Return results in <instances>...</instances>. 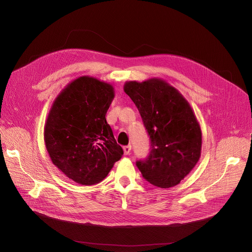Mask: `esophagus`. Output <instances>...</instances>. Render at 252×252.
Wrapping results in <instances>:
<instances>
[{
	"label": "esophagus",
	"instance_id": "obj_1",
	"mask_svg": "<svg viewBox=\"0 0 252 252\" xmlns=\"http://www.w3.org/2000/svg\"><path fill=\"white\" fill-rule=\"evenodd\" d=\"M130 150H132V146H130V145L124 146V152H125V155H129Z\"/></svg>",
	"mask_w": 252,
	"mask_h": 252
}]
</instances>
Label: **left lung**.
<instances>
[{"mask_svg": "<svg viewBox=\"0 0 252 252\" xmlns=\"http://www.w3.org/2000/svg\"><path fill=\"white\" fill-rule=\"evenodd\" d=\"M124 90L137 106L150 138L148 158L136 161L142 176L160 189L179 184L201 157L202 130L192 108L160 78L127 81Z\"/></svg>", "mask_w": 252, "mask_h": 252, "instance_id": "1", "label": "left lung"}]
</instances>
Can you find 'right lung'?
I'll use <instances>...</instances> for the list:
<instances>
[{
	"label": "right lung",
	"instance_id": "obj_1",
	"mask_svg": "<svg viewBox=\"0 0 252 252\" xmlns=\"http://www.w3.org/2000/svg\"><path fill=\"white\" fill-rule=\"evenodd\" d=\"M113 99L110 83L81 76L64 87L50 108L46 149L53 165L76 183H99L124 155L106 122Z\"/></svg>",
	"mask_w": 252,
	"mask_h": 252
}]
</instances>
